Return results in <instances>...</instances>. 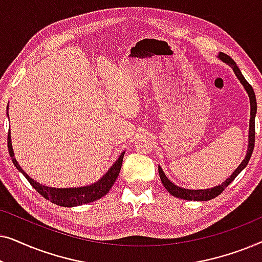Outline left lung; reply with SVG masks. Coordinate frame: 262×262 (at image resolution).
Instances as JSON below:
<instances>
[{"label": "left lung", "instance_id": "left-lung-1", "mask_svg": "<svg viewBox=\"0 0 262 262\" xmlns=\"http://www.w3.org/2000/svg\"><path fill=\"white\" fill-rule=\"evenodd\" d=\"M220 58L223 60V62L228 63L229 66L232 68V70H234L236 76H237L238 80L241 81V83L243 84V87L246 88V91L249 95V99H250V116H252V117H250V123H249L248 151H247V156L245 157V160L242 161V163L239 164L237 169H236L234 173L231 174V177H229L222 185L217 186V187L211 188V189H196V191L194 189V191H192V189H185V188L178 187V186H175L173 182H170L169 180H168V178L166 177V175H164L163 170L161 169V167H159L160 178H161V181H162L163 186L166 187L167 191L169 192L171 195L177 196V198L185 199V200H210V199L216 198V196L220 195L221 193L224 191V188H227L228 186L235 180V178L237 177V175L241 173L243 169H245V167H247V164H248L249 160H250V156H252V154H253L254 144H255V114H256L255 93H254L253 87L248 83V82H247L245 76H243L241 71H239L238 67L236 66V63L234 62V59H232L231 57H229L228 55H225V53L221 52Z\"/></svg>", "mask_w": 262, "mask_h": 262}]
</instances>
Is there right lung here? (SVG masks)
<instances>
[{
    "label": "right lung",
    "instance_id": "obj_1",
    "mask_svg": "<svg viewBox=\"0 0 262 262\" xmlns=\"http://www.w3.org/2000/svg\"><path fill=\"white\" fill-rule=\"evenodd\" d=\"M8 150H9V155L12 157L14 166L17 168V170H20L21 173L25 175V178H26L28 182L32 185V187H33L39 194L44 196L45 199L50 200V202L53 204H57V205L66 206V207L78 206V205H82V204L95 202V200L102 198L103 195L107 194L114 182H116L118 175H119L121 164H123V157L125 154V152L121 154L117 162L114 163L113 166L110 168V170L105 174V177H102L98 182H95L94 185L85 186V187H78V188H51V187H46V186H42L40 184H38V182H35L34 180H32V179L23 170V168L19 166V163L16 162L15 157H14V151L12 148V141H10L9 132H8Z\"/></svg>",
    "mask_w": 262,
    "mask_h": 262
}]
</instances>
